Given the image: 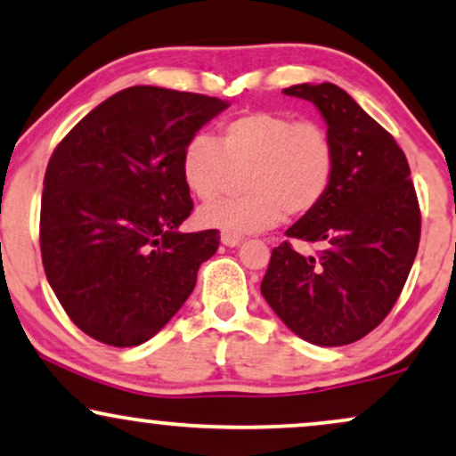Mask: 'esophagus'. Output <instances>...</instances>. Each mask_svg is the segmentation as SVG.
Listing matches in <instances>:
<instances>
[{"label":"esophagus","instance_id":"esophagus-1","mask_svg":"<svg viewBox=\"0 0 456 456\" xmlns=\"http://www.w3.org/2000/svg\"><path fill=\"white\" fill-rule=\"evenodd\" d=\"M221 241H223V246L235 248L241 241V238H240V235H233V233H221Z\"/></svg>","mask_w":456,"mask_h":456}]
</instances>
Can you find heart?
Instances as JSON below:
<instances>
[{
	"mask_svg": "<svg viewBox=\"0 0 456 456\" xmlns=\"http://www.w3.org/2000/svg\"><path fill=\"white\" fill-rule=\"evenodd\" d=\"M248 193L216 201L198 212L200 224L223 233H261L284 215H311L330 191L337 172V147L326 126L314 119L258 109L218 126L216 141L189 138L181 151V178L187 191L212 201L241 175Z\"/></svg>",
	"mask_w": 456,
	"mask_h": 456,
	"instance_id": "heart-1",
	"label": "heart"
}]
</instances>
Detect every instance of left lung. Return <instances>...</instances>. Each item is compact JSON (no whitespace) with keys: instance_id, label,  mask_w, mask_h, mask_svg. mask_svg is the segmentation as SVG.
<instances>
[{"instance_id":"8db88e82","label":"left lung","mask_w":456,"mask_h":456,"mask_svg":"<svg viewBox=\"0 0 456 456\" xmlns=\"http://www.w3.org/2000/svg\"><path fill=\"white\" fill-rule=\"evenodd\" d=\"M284 94L320 109L337 172L326 200L286 232L320 250L301 255L288 240L273 248L261 292L305 341L338 347L360 341L394 309L419 250V200L404 151L347 92L298 84Z\"/></svg>"}]
</instances>
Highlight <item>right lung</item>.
Listing matches in <instances>:
<instances>
[{
	"mask_svg": "<svg viewBox=\"0 0 456 456\" xmlns=\"http://www.w3.org/2000/svg\"><path fill=\"white\" fill-rule=\"evenodd\" d=\"M227 107L215 96L132 86L56 145L44 176L42 263L88 337L113 347L145 343L193 292L221 235L178 232L193 210L181 151Z\"/></svg>",
	"mask_w": 456,
	"mask_h": 456,
	"instance_id": "obj_1",
	"label": "right lung"
}]
</instances>
